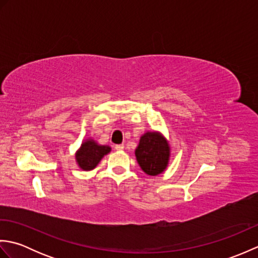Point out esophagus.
<instances>
[{
    "label": "esophagus",
    "instance_id": "1",
    "mask_svg": "<svg viewBox=\"0 0 258 258\" xmlns=\"http://www.w3.org/2000/svg\"><path fill=\"white\" fill-rule=\"evenodd\" d=\"M115 150H117V151H122V150H124V144L115 145Z\"/></svg>",
    "mask_w": 258,
    "mask_h": 258
}]
</instances>
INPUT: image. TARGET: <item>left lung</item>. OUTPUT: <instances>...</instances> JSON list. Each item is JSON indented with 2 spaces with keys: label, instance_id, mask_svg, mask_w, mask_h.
Instances as JSON below:
<instances>
[{
  "label": "left lung",
  "instance_id": "left-lung-1",
  "mask_svg": "<svg viewBox=\"0 0 258 258\" xmlns=\"http://www.w3.org/2000/svg\"><path fill=\"white\" fill-rule=\"evenodd\" d=\"M135 155L141 168L146 174L155 176L167 165L169 147L167 142L158 133H146L141 138Z\"/></svg>",
  "mask_w": 258,
  "mask_h": 258
}]
</instances>
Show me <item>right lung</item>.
Segmentation results:
<instances>
[{"instance_id": "right-lung-1", "label": "right lung", "mask_w": 258, "mask_h": 258, "mask_svg": "<svg viewBox=\"0 0 258 258\" xmlns=\"http://www.w3.org/2000/svg\"><path fill=\"white\" fill-rule=\"evenodd\" d=\"M109 151L111 149L108 146L97 145L94 141L90 140L82 144L80 151L76 154V160L81 168H83L84 171H91Z\"/></svg>"}]
</instances>
